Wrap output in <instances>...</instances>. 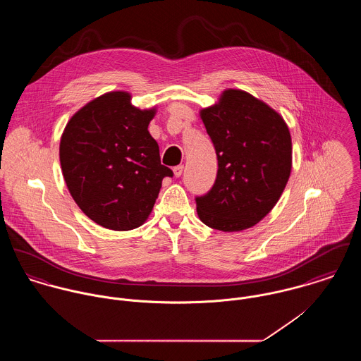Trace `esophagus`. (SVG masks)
Returning <instances> with one entry per match:
<instances>
[{
	"label": "esophagus",
	"instance_id": "1",
	"mask_svg": "<svg viewBox=\"0 0 361 361\" xmlns=\"http://www.w3.org/2000/svg\"><path fill=\"white\" fill-rule=\"evenodd\" d=\"M182 172H183V165H178V166L173 168V175H175L176 178H179V176L182 175Z\"/></svg>",
	"mask_w": 361,
	"mask_h": 361
}]
</instances>
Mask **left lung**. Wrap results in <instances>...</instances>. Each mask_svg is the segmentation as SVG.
Instances as JSON below:
<instances>
[{
	"label": "left lung",
	"instance_id": "1",
	"mask_svg": "<svg viewBox=\"0 0 361 361\" xmlns=\"http://www.w3.org/2000/svg\"><path fill=\"white\" fill-rule=\"evenodd\" d=\"M218 158L212 189L196 199L207 226L239 232L278 203L292 171V137L274 108L239 89H226L200 109Z\"/></svg>",
	"mask_w": 361,
	"mask_h": 361
}]
</instances>
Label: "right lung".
I'll return each instance as SVG.
<instances>
[{
    "instance_id": "right-lung-1",
    "label": "right lung",
    "mask_w": 361,
    "mask_h": 361,
    "mask_svg": "<svg viewBox=\"0 0 361 361\" xmlns=\"http://www.w3.org/2000/svg\"><path fill=\"white\" fill-rule=\"evenodd\" d=\"M130 100L123 90L92 100L72 115L59 143L62 175L75 203L112 231L143 225L162 179L172 176L149 132L157 108L140 109Z\"/></svg>"
}]
</instances>
